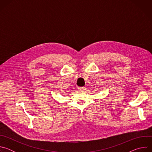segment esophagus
Segmentation results:
<instances>
[{
    "instance_id": "34e87169",
    "label": "esophagus",
    "mask_w": 152,
    "mask_h": 152,
    "mask_svg": "<svg viewBox=\"0 0 152 152\" xmlns=\"http://www.w3.org/2000/svg\"><path fill=\"white\" fill-rule=\"evenodd\" d=\"M85 89L86 88L85 86H83V87H79V90L80 91H84V90H85Z\"/></svg>"
}]
</instances>
